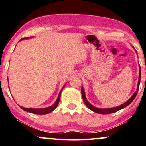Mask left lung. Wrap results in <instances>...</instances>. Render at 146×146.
Segmentation results:
<instances>
[{"instance_id": "8db88e82", "label": "left lung", "mask_w": 146, "mask_h": 146, "mask_svg": "<svg viewBox=\"0 0 146 146\" xmlns=\"http://www.w3.org/2000/svg\"><path fill=\"white\" fill-rule=\"evenodd\" d=\"M137 53V51H136ZM139 80H138V84H137V90L133 95H132L131 98H130L127 102H125V103H123V104L119 106H116V107H113V108H97V107L94 106L90 104L89 102H88L87 99L86 98V95H85V92L84 90L83 86H82V98H83V101L84 102V104H86V106L88 107V108L92 111L95 112L96 113H99V114H102V115H107V114H111L113 113H116V112L119 111V110L123 109L125 107L128 106L130 104L131 102L133 101L134 99L135 98L136 95L137 94V92L139 90V84H140V80H141V67H140V65H139Z\"/></svg>"}]
</instances>
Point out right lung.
I'll list each match as a JSON object with an SVG mask.
<instances>
[{"label":"right lung","instance_id":"right-lung-1","mask_svg":"<svg viewBox=\"0 0 146 146\" xmlns=\"http://www.w3.org/2000/svg\"><path fill=\"white\" fill-rule=\"evenodd\" d=\"M28 38H23V39H21V40H24V39H28ZM21 40H20V41H21ZM65 86H66V84L64 85L63 87H62V88L61 90H60V91L59 94H58V98H57L56 101L55 102V103L53 104L52 105V106H48V107H46V108H24V107L21 106H19L21 107L22 109L24 110L25 111L28 112V113H33V114H37V115H46V114H48V113H51V112L53 111V110L56 109V107L58 106V104H59L60 100V95H61V92H62V90H63V88H64Z\"/></svg>","mask_w":146,"mask_h":146}]
</instances>
